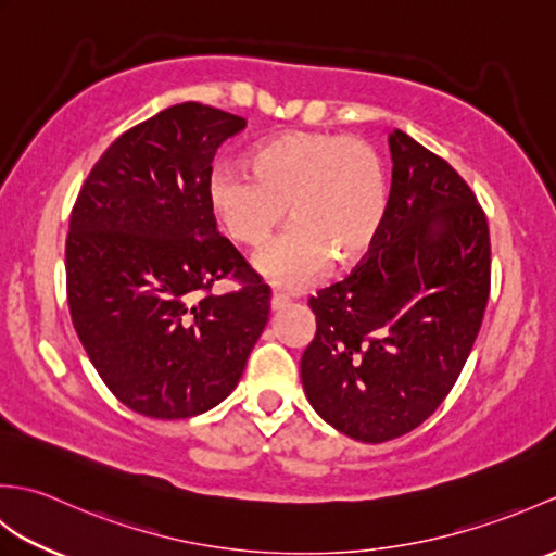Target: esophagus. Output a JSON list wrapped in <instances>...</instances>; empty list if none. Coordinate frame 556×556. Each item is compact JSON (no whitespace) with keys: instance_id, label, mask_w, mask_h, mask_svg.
Wrapping results in <instances>:
<instances>
[{"instance_id":"esophagus-1","label":"esophagus","mask_w":556,"mask_h":556,"mask_svg":"<svg viewBox=\"0 0 556 556\" xmlns=\"http://www.w3.org/2000/svg\"><path fill=\"white\" fill-rule=\"evenodd\" d=\"M287 303H289V299L285 296V293H271V301H269L271 311H281Z\"/></svg>"}]
</instances>
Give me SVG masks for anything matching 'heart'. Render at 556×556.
<instances>
[{
  "label": "heart",
  "mask_w": 556,
  "mask_h": 556,
  "mask_svg": "<svg viewBox=\"0 0 556 556\" xmlns=\"http://www.w3.org/2000/svg\"><path fill=\"white\" fill-rule=\"evenodd\" d=\"M251 172L222 164L212 172L210 203L231 241L260 245L285 219L291 227L253 260L269 285L296 291L337 265L370 251L387 210L380 155L344 134L296 131L260 146Z\"/></svg>",
  "instance_id": "heart-1"
}]
</instances>
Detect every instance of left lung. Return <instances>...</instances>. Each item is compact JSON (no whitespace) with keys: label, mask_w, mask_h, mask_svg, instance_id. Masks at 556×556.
Listing matches in <instances>:
<instances>
[{"label":"left lung","mask_w":556,"mask_h":556,"mask_svg":"<svg viewBox=\"0 0 556 556\" xmlns=\"http://www.w3.org/2000/svg\"><path fill=\"white\" fill-rule=\"evenodd\" d=\"M392 191L368 257L308 301L301 382L317 416L380 444L428 420L464 370L490 296L488 217L452 164L389 136Z\"/></svg>","instance_id":"left-lung-1"}]
</instances>
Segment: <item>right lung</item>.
<instances>
[{"label": "right lung", "instance_id": "right-lung-1", "mask_svg": "<svg viewBox=\"0 0 556 556\" xmlns=\"http://www.w3.org/2000/svg\"><path fill=\"white\" fill-rule=\"evenodd\" d=\"M243 116L184 102L104 150L71 210L66 293L76 334L124 406L157 420L215 408L269 317V287L217 231L212 160ZM224 276L242 289L215 298Z\"/></svg>", "mask_w": 556, "mask_h": 556}]
</instances>
